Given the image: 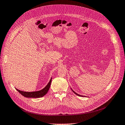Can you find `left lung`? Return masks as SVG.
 <instances>
[{"label":"left lung","instance_id":"8db88e82","mask_svg":"<svg viewBox=\"0 0 125 125\" xmlns=\"http://www.w3.org/2000/svg\"><path fill=\"white\" fill-rule=\"evenodd\" d=\"M72 90V89H71ZM72 91H73V93H74V94H76V95H78V96H82V95H79V94H77V93H75L74 91H73V90H72Z\"/></svg>","mask_w":125,"mask_h":125}]
</instances>
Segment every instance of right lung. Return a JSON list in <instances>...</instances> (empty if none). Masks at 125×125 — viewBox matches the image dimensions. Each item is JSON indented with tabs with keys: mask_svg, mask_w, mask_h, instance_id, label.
Masks as SVG:
<instances>
[{
	"mask_svg": "<svg viewBox=\"0 0 125 125\" xmlns=\"http://www.w3.org/2000/svg\"><path fill=\"white\" fill-rule=\"evenodd\" d=\"M52 79L50 80V82H49L47 85L45 87V88L41 90L40 91H35V92H24V91H20L19 90H18L16 89V90L18 91L21 94H22V95L24 97H32V98H39V97H41L44 96L45 94H46L47 92L48 91L49 89H50L51 84L52 82Z\"/></svg>",
	"mask_w": 125,
	"mask_h": 125,
	"instance_id": "add662e5",
	"label": "right lung"
}]
</instances>
